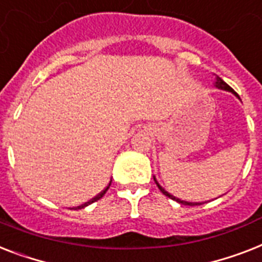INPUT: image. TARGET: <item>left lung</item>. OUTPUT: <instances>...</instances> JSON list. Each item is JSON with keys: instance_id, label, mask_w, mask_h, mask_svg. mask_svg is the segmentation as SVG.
Here are the masks:
<instances>
[{"instance_id": "left-lung-1", "label": "left lung", "mask_w": 262, "mask_h": 262, "mask_svg": "<svg viewBox=\"0 0 262 262\" xmlns=\"http://www.w3.org/2000/svg\"><path fill=\"white\" fill-rule=\"evenodd\" d=\"M214 86L216 87V89H221V90H226V91H230V93H233V94L235 95V97H238L239 98V95L237 94V93H235L234 90H233V89H231L230 86H229V84H227L226 82H223L222 79H221L220 76H216L215 78V82H214ZM153 179H155V182H156V184H157V187H159V188H160V191L163 193H164L165 196H168V198H171V199H173V201H176V202H179V203H182V205H188V206H196V205H203V203H196V202H186V201H182V199H179V198H176V196H173V195H171V193L169 192H167V191L164 190V188H163V187L160 186V184H159V183H157V180H156V178H155V176H153Z\"/></svg>"}]
</instances>
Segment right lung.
<instances>
[{"mask_svg": "<svg viewBox=\"0 0 262 262\" xmlns=\"http://www.w3.org/2000/svg\"><path fill=\"white\" fill-rule=\"evenodd\" d=\"M110 184H112V180H110V182H109V184H107V187H106L105 190L102 191V192H101V193H98L97 196H95V198H93V199H91V201L86 202V203H84V205H82V206H78V207H76V208H83V207H86V206L91 205V203H94V202L99 201V199H101V198H102V196H103V195H105V193H106V191L109 190V187H110Z\"/></svg>", "mask_w": 262, "mask_h": 262, "instance_id": "add662e5", "label": "right lung"}]
</instances>
